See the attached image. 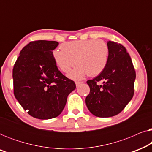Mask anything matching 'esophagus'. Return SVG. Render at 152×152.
Returning a JSON list of instances; mask_svg holds the SVG:
<instances>
[{
  "label": "esophagus",
  "mask_w": 152,
  "mask_h": 152,
  "mask_svg": "<svg viewBox=\"0 0 152 152\" xmlns=\"http://www.w3.org/2000/svg\"><path fill=\"white\" fill-rule=\"evenodd\" d=\"M82 82H77L76 83H75V84H76V86L77 87H78L79 86H80V85H81L82 84Z\"/></svg>",
  "instance_id": "obj_1"
}]
</instances>
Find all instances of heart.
Here are the masks:
<instances>
[{
	"instance_id": "obj_1",
	"label": "heart",
	"mask_w": 152,
	"mask_h": 152,
	"mask_svg": "<svg viewBox=\"0 0 152 152\" xmlns=\"http://www.w3.org/2000/svg\"><path fill=\"white\" fill-rule=\"evenodd\" d=\"M53 57L62 72L67 73L76 63V68L68 74L69 77L81 80L88 74L98 75L104 70L109 58V47L102 40H77L64 43L61 50H55Z\"/></svg>"
}]
</instances>
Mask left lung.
<instances>
[{"mask_svg": "<svg viewBox=\"0 0 152 152\" xmlns=\"http://www.w3.org/2000/svg\"><path fill=\"white\" fill-rule=\"evenodd\" d=\"M109 58L104 70L96 77L86 82L90 93L86 107L93 115L109 118L120 113L134 96L136 72L132 59L123 45L107 41ZM103 81V85L97 84Z\"/></svg>", "mask_w": 152, "mask_h": 152, "instance_id": "left-lung-1", "label": "left lung"}]
</instances>
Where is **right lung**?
Wrapping results in <instances>:
<instances>
[{
	"label": "right lung",
	"instance_id": "add662e5",
	"mask_svg": "<svg viewBox=\"0 0 152 152\" xmlns=\"http://www.w3.org/2000/svg\"><path fill=\"white\" fill-rule=\"evenodd\" d=\"M59 43L39 40L30 42L20 52L13 68L14 93L28 113L48 120L61 113L68 95L76 88L58 70L53 57Z\"/></svg>",
	"mask_w": 152,
	"mask_h": 152
}]
</instances>
